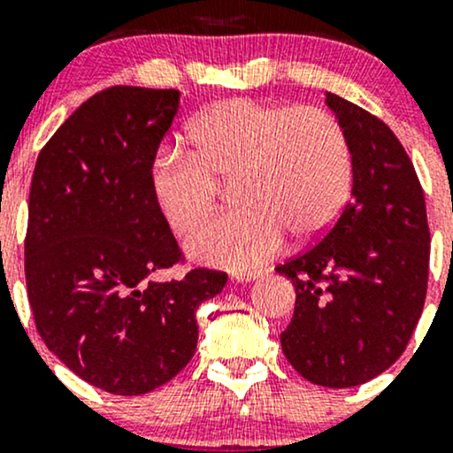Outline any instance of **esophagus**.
I'll return each instance as SVG.
<instances>
[{"instance_id":"esophagus-1","label":"esophagus","mask_w":453,"mask_h":453,"mask_svg":"<svg viewBox=\"0 0 453 453\" xmlns=\"http://www.w3.org/2000/svg\"><path fill=\"white\" fill-rule=\"evenodd\" d=\"M259 277H264V270H247V273H234V280L238 283H251Z\"/></svg>"}]
</instances>
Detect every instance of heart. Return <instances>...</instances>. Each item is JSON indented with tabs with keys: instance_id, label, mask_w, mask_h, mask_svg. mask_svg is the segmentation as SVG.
<instances>
[{
	"instance_id": "1",
	"label": "heart",
	"mask_w": 453,
	"mask_h": 453,
	"mask_svg": "<svg viewBox=\"0 0 453 453\" xmlns=\"http://www.w3.org/2000/svg\"><path fill=\"white\" fill-rule=\"evenodd\" d=\"M189 140L191 153H155L149 187L168 226L185 236L215 209L219 180L234 179L241 206L187 241L202 262L257 266L283 247L285 232L296 241L324 234L349 196V142L321 108L236 97L197 114Z\"/></svg>"
}]
</instances>
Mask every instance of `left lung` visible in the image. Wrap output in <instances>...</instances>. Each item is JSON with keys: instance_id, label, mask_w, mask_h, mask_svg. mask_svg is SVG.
<instances>
[{"instance_id": "8db88e82", "label": "left lung", "mask_w": 453, "mask_h": 453, "mask_svg": "<svg viewBox=\"0 0 453 453\" xmlns=\"http://www.w3.org/2000/svg\"><path fill=\"white\" fill-rule=\"evenodd\" d=\"M351 150V202L315 247L277 268L296 288L280 334L289 364L311 383L353 388L404 351L426 300L430 232L424 191L386 123L326 93Z\"/></svg>"}]
</instances>
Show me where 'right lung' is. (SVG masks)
Here are the masks:
<instances>
[{"mask_svg":"<svg viewBox=\"0 0 453 453\" xmlns=\"http://www.w3.org/2000/svg\"><path fill=\"white\" fill-rule=\"evenodd\" d=\"M180 91L111 87L76 108L40 150L29 191L25 279L35 327L91 386L140 396L187 366L196 311L227 274L150 279L180 249L149 187L150 159Z\"/></svg>","mask_w":453,"mask_h":453,"instance_id":"1","label":"right lung"}]
</instances>
